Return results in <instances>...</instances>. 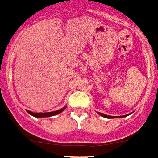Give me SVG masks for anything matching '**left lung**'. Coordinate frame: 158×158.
I'll use <instances>...</instances> for the list:
<instances>
[{
	"label": "left lung",
	"mask_w": 158,
	"mask_h": 158,
	"mask_svg": "<svg viewBox=\"0 0 158 158\" xmlns=\"http://www.w3.org/2000/svg\"><path fill=\"white\" fill-rule=\"evenodd\" d=\"M97 113L99 114V116H103V117L104 118H108V119H113V118H122V117H125V116H128V115H130V114H132V112H131V113L128 114V115H124V116H108V115H106V114H104V113H101V112H98Z\"/></svg>",
	"instance_id": "1"
}]
</instances>
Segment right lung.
I'll return each instance as SVG.
<instances>
[{
    "instance_id": "obj_1",
    "label": "right lung",
    "mask_w": 158,
    "mask_h": 158,
    "mask_svg": "<svg viewBox=\"0 0 158 158\" xmlns=\"http://www.w3.org/2000/svg\"><path fill=\"white\" fill-rule=\"evenodd\" d=\"M66 108H67V106H64V107H63V108H61V109L54 111V112H38V113H35V112H31V111H29V110H26V112L30 114V115H31V116L37 118L50 117V116H54L58 115V114H60L61 112H63V111L66 109Z\"/></svg>"
}]
</instances>
